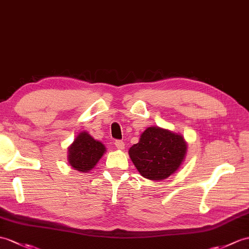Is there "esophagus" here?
<instances>
[{
    "instance_id": "obj_1",
    "label": "esophagus",
    "mask_w": 249,
    "mask_h": 249,
    "mask_svg": "<svg viewBox=\"0 0 249 249\" xmlns=\"http://www.w3.org/2000/svg\"><path fill=\"white\" fill-rule=\"evenodd\" d=\"M114 145H115V147H117L118 149H124V147H125L124 142L121 141V140H117V141H115V142H114Z\"/></svg>"
}]
</instances>
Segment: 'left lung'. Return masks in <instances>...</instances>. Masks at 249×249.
Segmentation results:
<instances>
[{
    "instance_id": "1",
    "label": "left lung",
    "mask_w": 249,
    "mask_h": 249,
    "mask_svg": "<svg viewBox=\"0 0 249 249\" xmlns=\"http://www.w3.org/2000/svg\"><path fill=\"white\" fill-rule=\"evenodd\" d=\"M187 152L188 144L180 134L151 126L142 132L128 154L141 176L154 181L163 180L176 173Z\"/></svg>"
}]
</instances>
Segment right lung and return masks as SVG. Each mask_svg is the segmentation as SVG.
I'll return each instance as SVG.
<instances>
[{
	"label": "right lung",
	"mask_w": 249,
	"mask_h": 249,
	"mask_svg": "<svg viewBox=\"0 0 249 249\" xmlns=\"http://www.w3.org/2000/svg\"><path fill=\"white\" fill-rule=\"evenodd\" d=\"M105 153L106 147L102 142L95 140L88 131H82L68 147V162L74 170L89 173Z\"/></svg>",
	"instance_id": "add662e5"
}]
</instances>
